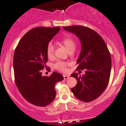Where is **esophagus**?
Returning a JSON list of instances; mask_svg holds the SVG:
<instances>
[{
	"instance_id": "esophagus-1",
	"label": "esophagus",
	"mask_w": 126,
	"mask_h": 126,
	"mask_svg": "<svg viewBox=\"0 0 126 126\" xmlns=\"http://www.w3.org/2000/svg\"><path fill=\"white\" fill-rule=\"evenodd\" d=\"M69 75H63V78H64V79H67L68 78H69Z\"/></svg>"
}]
</instances>
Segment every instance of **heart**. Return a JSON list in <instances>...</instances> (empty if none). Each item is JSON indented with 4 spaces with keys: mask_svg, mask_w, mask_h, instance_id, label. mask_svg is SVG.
I'll return each instance as SVG.
<instances>
[{
    "mask_svg": "<svg viewBox=\"0 0 126 126\" xmlns=\"http://www.w3.org/2000/svg\"><path fill=\"white\" fill-rule=\"evenodd\" d=\"M62 43L67 48L69 52L71 50H74L76 47V43L74 40L71 37L64 38L62 41ZM46 54L49 59H52L54 57V46L51 43H49L47 46ZM67 63L66 62H57L54 64V67L61 72H66L67 70Z\"/></svg>",
    "mask_w": 126,
    "mask_h": 126,
    "instance_id": "b5f03b06",
    "label": "heart"
}]
</instances>
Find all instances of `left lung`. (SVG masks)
I'll return each mask as SVG.
<instances>
[{
	"label": "left lung",
	"instance_id": "8db88e82",
	"mask_svg": "<svg viewBox=\"0 0 126 126\" xmlns=\"http://www.w3.org/2000/svg\"><path fill=\"white\" fill-rule=\"evenodd\" d=\"M63 28L80 40L81 51L76 69H85L82 76L76 73L71 75L77 80V84L72 88V92L83 102L95 100L107 87L110 77L111 59L107 46L96 32L88 27L75 25Z\"/></svg>",
	"mask_w": 126,
	"mask_h": 126
}]
</instances>
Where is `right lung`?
Segmentation results:
<instances>
[{
	"label": "right lung",
	"instance_id": "add662e5",
	"mask_svg": "<svg viewBox=\"0 0 126 126\" xmlns=\"http://www.w3.org/2000/svg\"><path fill=\"white\" fill-rule=\"evenodd\" d=\"M59 27H36L29 31L19 42L14 55L15 83L22 96L36 106L46 107L56 97L55 85L63 80V75L53 72L43 76L47 67L48 43L60 31Z\"/></svg>",
	"mask_w": 126,
	"mask_h": 126
}]
</instances>
